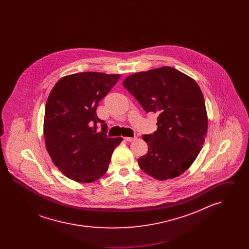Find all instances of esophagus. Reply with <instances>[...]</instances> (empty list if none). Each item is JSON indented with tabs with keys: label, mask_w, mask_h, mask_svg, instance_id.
<instances>
[{
	"label": "esophagus",
	"mask_w": 249,
	"mask_h": 249,
	"mask_svg": "<svg viewBox=\"0 0 249 249\" xmlns=\"http://www.w3.org/2000/svg\"><path fill=\"white\" fill-rule=\"evenodd\" d=\"M137 138L136 137H126L125 138V140L127 141V142H132V141H135Z\"/></svg>",
	"instance_id": "esophagus-1"
}]
</instances>
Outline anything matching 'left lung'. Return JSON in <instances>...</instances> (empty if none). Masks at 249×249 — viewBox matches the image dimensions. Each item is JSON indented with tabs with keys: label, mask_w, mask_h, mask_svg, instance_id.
Returning <instances> with one entry per match:
<instances>
[{
	"label": "left lung",
	"mask_w": 249,
	"mask_h": 249,
	"mask_svg": "<svg viewBox=\"0 0 249 249\" xmlns=\"http://www.w3.org/2000/svg\"><path fill=\"white\" fill-rule=\"evenodd\" d=\"M122 85L143 110L158 113V129L143 135L148 151L138 164L158 180L178 178L200 153L208 129L199 85L175 68L163 66L129 75Z\"/></svg>",
	"instance_id": "1"
}]
</instances>
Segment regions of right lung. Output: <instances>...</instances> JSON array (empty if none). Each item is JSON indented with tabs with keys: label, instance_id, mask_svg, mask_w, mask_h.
I'll return each instance as SVG.
<instances>
[{
	"label": "right lung",
	"instance_id": "1",
	"mask_svg": "<svg viewBox=\"0 0 249 249\" xmlns=\"http://www.w3.org/2000/svg\"><path fill=\"white\" fill-rule=\"evenodd\" d=\"M120 74L85 71L63 76L48 96L44 136L53 163L68 178L90 183L107 172L121 137L107 138V125L99 119V102L117 84ZM101 123L102 130L96 131Z\"/></svg>",
	"mask_w": 249,
	"mask_h": 249
}]
</instances>
